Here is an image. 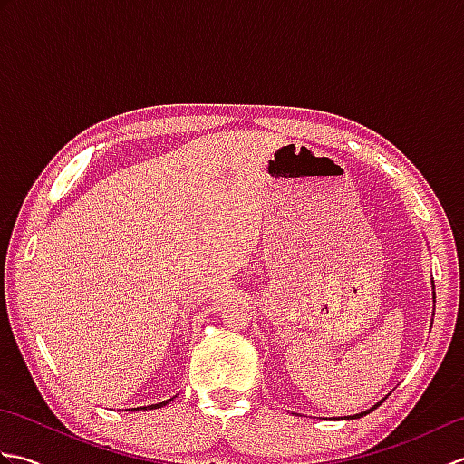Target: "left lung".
Returning <instances> with one entry per match:
<instances>
[{
  "label": "left lung",
  "instance_id": "left-lung-1",
  "mask_svg": "<svg viewBox=\"0 0 464 464\" xmlns=\"http://www.w3.org/2000/svg\"><path fill=\"white\" fill-rule=\"evenodd\" d=\"M377 407H379V405H377ZM377 407H372V409H369V411H364V412H361V415H354L353 419H359V417H362V415H369V412H372V411L377 409ZM347 419H349V417H347Z\"/></svg>",
  "mask_w": 464,
  "mask_h": 464
}]
</instances>
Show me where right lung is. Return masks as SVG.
<instances>
[{"label":"right lung","mask_w":464,"mask_h":464,"mask_svg":"<svg viewBox=\"0 0 464 464\" xmlns=\"http://www.w3.org/2000/svg\"><path fill=\"white\" fill-rule=\"evenodd\" d=\"M167 402V401H165ZM165 402H160V405H150V407H143V409H160V407H163Z\"/></svg>","instance_id":"1"}]
</instances>
